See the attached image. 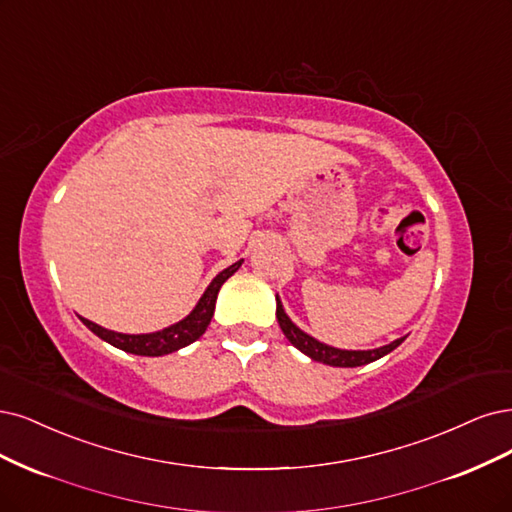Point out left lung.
Segmentation results:
<instances>
[{"mask_svg": "<svg viewBox=\"0 0 512 512\" xmlns=\"http://www.w3.org/2000/svg\"><path fill=\"white\" fill-rule=\"evenodd\" d=\"M277 301V322H279V328L284 330L286 339L296 347L301 349L305 356H309L311 360L315 362H322V364H328V366H341V368H354V366H362V364H370L375 362L383 356L390 354V351H394L402 341L404 337L392 341L390 345H383V347H377V349H366V351H351V349H337V347H330V345H324L320 341H315L313 337H309L307 332H303L301 328H298L290 317L286 315L284 307H281V301L275 296Z\"/></svg>", "mask_w": 512, "mask_h": 512, "instance_id": "left-lung-1", "label": "left lung"}]
</instances>
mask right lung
Here are the masks:
<instances>
[{
	"label": "right lung",
	"instance_id": "1",
	"mask_svg": "<svg viewBox=\"0 0 512 512\" xmlns=\"http://www.w3.org/2000/svg\"><path fill=\"white\" fill-rule=\"evenodd\" d=\"M241 262L243 260L231 264V267L224 269L222 273H218L214 277V281H211L207 290L203 292V296L199 298L197 307L192 309L182 322L158 330V332L122 334V332L101 328L99 324H95L91 320H84V317H80V320L88 330L95 332L99 339H103L105 343H110V345H114L122 351H127V354H135V356H165V354H171V351H178V349H182L190 343H195L201 337V334L207 330L211 317H214L218 292H220L224 281L241 267Z\"/></svg>",
	"mask_w": 512,
	"mask_h": 512
}]
</instances>
